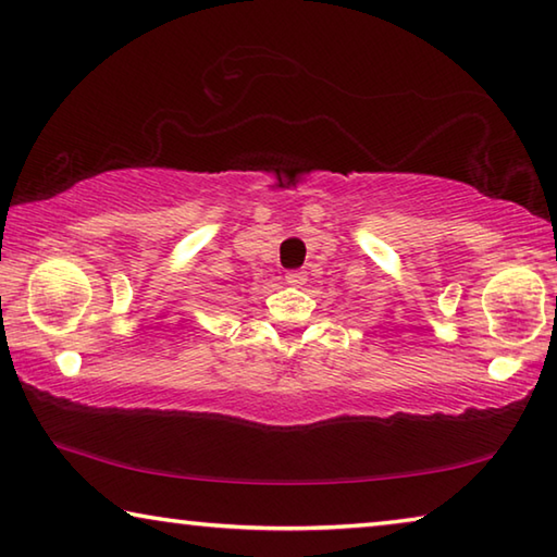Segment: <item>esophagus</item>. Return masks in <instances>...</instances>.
I'll return each instance as SVG.
<instances>
[{"label": "esophagus", "instance_id": "obj_1", "mask_svg": "<svg viewBox=\"0 0 557 557\" xmlns=\"http://www.w3.org/2000/svg\"><path fill=\"white\" fill-rule=\"evenodd\" d=\"M285 277H287V282H289L292 287H301L307 282V272L305 270H289Z\"/></svg>", "mask_w": 557, "mask_h": 557}]
</instances>
